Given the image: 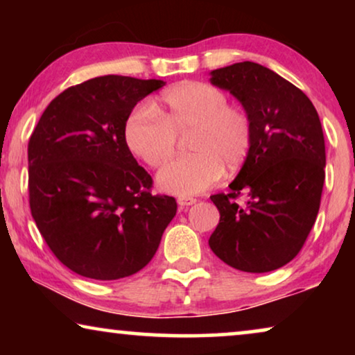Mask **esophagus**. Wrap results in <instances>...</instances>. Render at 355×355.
Here are the masks:
<instances>
[{
	"instance_id": "esophagus-1",
	"label": "esophagus",
	"mask_w": 355,
	"mask_h": 355,
	"mask_svg": "<svg viewBox=\"0 0 355 355\" xmlns=\"http://www.w3.org/2000/svg\"><path fill=\"white\" fill-rule=\"evenodd\" d=\"M196 202H197L196 198H192V197H179V198H178V205H179V208H187V207L193 205V203H196Z\"/></svg>"
}]
</instances>
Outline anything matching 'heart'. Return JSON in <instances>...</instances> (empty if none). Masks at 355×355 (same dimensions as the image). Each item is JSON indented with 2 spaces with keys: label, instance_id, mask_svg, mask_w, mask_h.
Returning a JSON list of instances; mask_svg holds the SVG:
<instances>
[{
  "label": "heart",
  "instance_id": "b5f03b06",
  "mask_svg": "<svg viewBox=\"0 0 355 355\" xmlns=\"http://www.w3.org/2000/svg\"><path fill=\"white\" fill-rule=\"evenodd\" d=\"M192 155L178 158L158 173L164 192L179 197L200 193L232 174L249 158L254 128L249 114L227 105L223 90L205 82H181L162 96L157 108L142 103L125 121L124 139L130 152L159 168L176 150V135H187Z\"/></svg>",
  "mask_w": 355,
  "mask_h": 355
}]
</instances>
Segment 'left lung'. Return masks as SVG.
<instances>
[{
  "label": "left lung",
  "mask_w": 355,
  "mask_h": 355,
  "mask_svg": "<svg viewBox=\"0 0 355 355\" xmlns=\"http://www.w3.org/2000/svg\"><path fill=\"white\" fill-rule=\"evenodd\" d=\"M210 76L249 114L254 144L231 192L210 197L220 223L208 244L236 270H278L299 254L317 220L327 164L322 123L309 96L268 67L244 61ZM242 193L248 203L237 206Z\"/></svg>",
  "instance_id": "obj_1"
}]
</instances>
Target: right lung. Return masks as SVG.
<instances>
[{
    "instance_id": "1",
    "label": "right lung",
    "mask_w": 355,
    "mask_h": 355,
    "mask_svg": "<svg viewBox=\"0 0 355 355\" xmlns=\"http://www.w3.org/2000/svg\"><path fill=\"white\" fill-rule=\"evenodd\" d=\"M166 84L125 76L69 87L43 111L28 140V198L56 259L85 278L111 281L153 259L176 215L152 196V176L124 139L134 106Z\"/></svg>"
}]
</instances>
